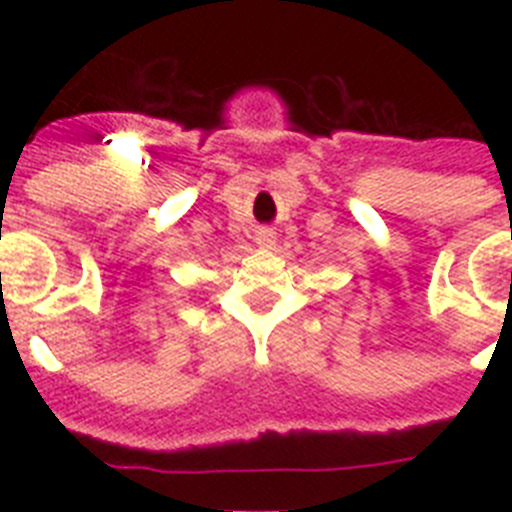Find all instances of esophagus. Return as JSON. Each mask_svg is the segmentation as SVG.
Returning a JSON list of instances; mask_svg holds the SVG:
<instances>
[{"mask_svg": "<svg viewBox=\"0 0 512 512\" xmlns=\"http://www.w3.org/2000/svg\"><path fill=\"white\" fill-rule=\"evenodd\" d=\"M271 243H274V233H271V230L259 233V246H271Z\"/></svg>", "mask_w": 512, "mask_h": 512, "instance_id": "esophagus-1", "label": "esophagus"}]
</instances>
